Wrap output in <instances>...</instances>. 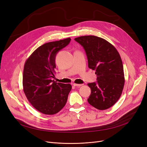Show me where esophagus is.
Listing matches in <instances>:
<instances>
[{"instance_id": "esophagus-1", "label": "esophagus", "mask_w": 147, "mask_h": 147, "mask_svg": "<svg viewBox=\"0 0 147 147\" xmlns=\"http://www.w3.org/2000/svg\"><path fill=\"white\" fill-rule=\"evenodd\" d=\"M83 85V84H76V83H73V86H76V87H80Z\"/></svg>"}]
</instances>
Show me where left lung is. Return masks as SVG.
<instances>
[{
	"label": "left lung",
	"mask_w": 147,
	"mask_h": 147,
	"mask_svg": "<svg viewBox=\"0 0 147 147\" xmlns=\"http://www.w3.org/2000/svg\"><path fill=\"white\" fill-rule=\"evenodd\" d=\"M86 54L88 67L97 76L96 82L88 83L91 94L90 105L99 110L109 109L116 102L124 87L125 77L119 52L109 42L95 36L74 38Z\"/></svg>",
	"instance_id": "1"
}]
</instances>
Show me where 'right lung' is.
<instances>
[{"label":"right lung","mask_w":147,"mask_h":147,"mask_svg":"<svg viewBox=\"0 0 147 147\" xmlns=\"http://www.w3.org/2000/svg\"><path fill=\"white\" fill-rule=\"evenodd\" d=\"M70 38L45 43L38 47L26 61L23 72L24 92L29 102L40 113L52 115L65 106L70 84L52 80L57 53L67 46Z\"/></svg>","instance_id":"add662e5"}]
</instances>
